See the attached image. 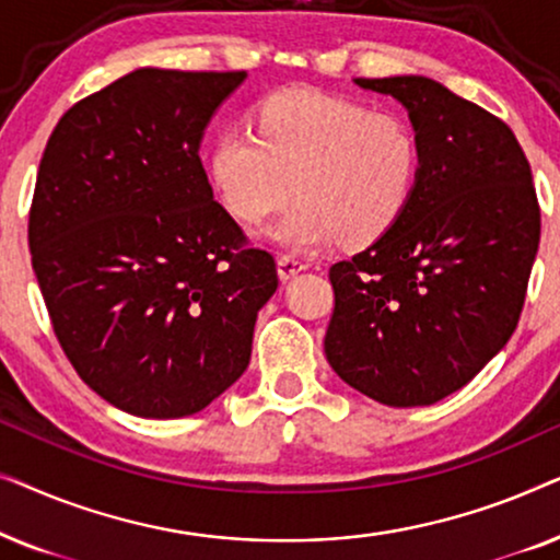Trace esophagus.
Wrapping results in <instances>:
<instances>
[{"label": "esophagus", "mask_w": 560, "mask_h": 560, "mask_svg": "<svg viewBox=\"0 0 560 560\" xmlns=\"http://www.w3.org/2000/svg\"><path fill=\"white\" fill-rule=\"evenodd\" d=\"M305 267H308V262H303V259H298L293 255H280L278 257V275H280V280L295 278L298 272L305 270Z\"/></svg>", "instance_id": "1"}]
</instances>
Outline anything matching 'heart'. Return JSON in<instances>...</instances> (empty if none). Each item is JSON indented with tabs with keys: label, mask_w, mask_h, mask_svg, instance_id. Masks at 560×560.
<instances>
[{
	"label": "heart",
	"mask_w": 560,
	"mask_h": 560,
	"mask_svg": "<svg viewBox=\"0 0 560 560\" xmlns=\"http://www.w3.org/2000/svg\"><path fill=\"white\" fill-rule=\"evenodd\" d=\"M257 135L221 129L209 175L236 221L257 226L301 198L272 236L308 249L341 240L377 242L416 194L423 150L416 127L395 112L318 89H282L257 109Z\"/></svg>",
	"instance_id": "obj_1"
}]
</instances>
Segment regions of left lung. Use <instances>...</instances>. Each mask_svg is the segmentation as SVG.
Returning a JSON list of instances; mask_svg holds the SVG:
<instances>
[{
  "label": "left lung",
  "instance_id": "1",
  "mask_svg": "<svg viewBox=\"0 0 560 560\" xmlns=\"http://www.w3.org/2000/svg\"><path fill=\"white\" fill-rule=\"evenodd\" d=\"M410 112L423 165L408 211L331 265L326 359L393 408L462 389L510 341L540 242L530 163L500 117L423 75L357 79Z\"/></svg>",
  "mask_w": 560,
  "mask_h": 560
}]
</instances>
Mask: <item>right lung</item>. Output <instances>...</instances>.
Wrapping results in <instances>:
<instances>
[{
	"label": "right lung",
	"mask_w": 560,
	"mask_h": 560,
	"mask_svg": "<svg viewBox=\"0 0 560 560\" xmlns=\"http://www.w3.org/2000/svg\"><path fill=\"white\" fill-rule=\"evenodd\" d=\"M244 75L137 68L45 144L27 221L37 285L79 377L132 416H194L232 387L278 290L198 155Z\"/></svg>",
	"instance_id": "right-lung-1"
}]
</instances>
